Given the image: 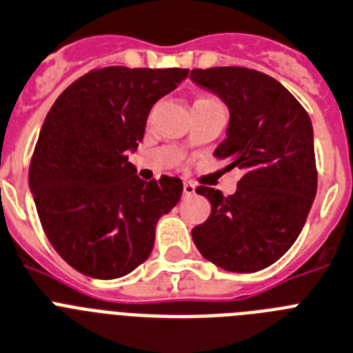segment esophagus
<instances>
[{
    "label": "esophagus",
    "mask_w": 353,
    "mask_h": 353,
    "mask_svg": "<svg viewBox=\"0 0 353 353\" xmlns=\"http://www.w3.org/2000/svg\"><path fill=\"white\" fill-rule=\"evenodd\" d=\"M183 195H185V197H192V195H195L194 183H185V185H183Z\"/></svg>",
    "instance_id": "34e87169"
}]
</instances>
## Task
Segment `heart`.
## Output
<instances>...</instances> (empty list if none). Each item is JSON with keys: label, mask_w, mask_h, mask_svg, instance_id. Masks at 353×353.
<instances>
[{"label": "heart", "mask_w": 353, "mask_h": 353, "mask_svg": "<svg viewBox=\"0 0 353 353\" xmlns=\"http://www.w3.org/2000/svg\"><path fill=\"white\" fill-rule=\"evenodd\" d=\"M197 101H216V99H213V97H199Z\"/></svg>", "instance_id": "heart-1"}]
</instances>
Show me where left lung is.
Here are the masks:
<instances>
[{
    "label": "left lung",
    "mask_w": 353,
    "mask_h": 353,
    "mask_svg": "<svg viewBox=\"0 0 353 353\" xmlns=\"http://www.w3.org/2000/svg\"><path fill=\"white\" fill-rule=\"evenodd\" d=\"M190 78L228 104V139L213 154L241 172L229 197L210 186L195 190L211 202V214L192 238L213 265L252 274L288 252L312 206L318 172L311 119L286 87L259 70L194 69Z\"/></svg>",
    "instance_id": "left-lung-1"
}]
</instances>
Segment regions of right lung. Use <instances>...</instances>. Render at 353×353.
I'll return each instance as SVG.
<instances>
[{
    "instance_id": "1",
    "label": "right lung",
    "mask_w": 353,
    "mask_h": 353,
    "mask_svg": "<svg viewBox=\"0 0 353 353\" xmlns=\"http://www.w3.org/2000/svg\"><path fill=\"white\" fill-rule=\"evenodd\" d=\"M188 69L103 67L58 96L30 163V190L42 229L62 259L83 275L117 279L145 261L156 223L181 199L183 183H149L128 161L152 104Z\"/></svg>"
}]
</instances>
